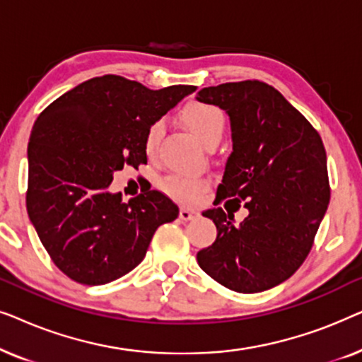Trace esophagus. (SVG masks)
Wrapping results in <instances>:
<instances>
[{
    "label": "esophagus",
    "instance_id": "34e87169",
    "mask_svg": "<svg viewBox=\"0 0 362 362\" xmlns=\"http://www.w3.org/2000/svg\"><path fill=\"white\" fill-rule=\"evenodd\" d=\"M199 216V212L196 209H191V207H186L182 206L180 209V219L182 221H191V219H196V217Z\"/></svg>",
    "mask_w": 362,
    "mask_h": 362
}]
</instances>
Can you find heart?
Masks as SVG:
<instances>
[{"label":"heart","instance_id":"1","mask_svg":"<svg viewBox=\"0 0 362 362\" xmlns=\"http://www.w3.org/2000/svg\"><path fill=\"white\" fill-rule=\"evenodd\" d=\"M180 117L182 123L187 127V130H189L204 146L216 140L221 141L222 135H224V113H222L217 107L209 105V103H187V105L181 110ZM161 132L163 127L160 122L151 123V125L148 127V130L145 133V140H143V148H145V153L148 156L155 155ZM161 187L168 196L173 197V199L181 202H192L201 196V192L206 191L207 181L196 176L173 175L161 182Z\"/></svg>","mask_w":362,"mask_h":362}]
</instances>
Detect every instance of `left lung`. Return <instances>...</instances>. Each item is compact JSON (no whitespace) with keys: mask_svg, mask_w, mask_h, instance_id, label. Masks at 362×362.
<instances>
[{"mask_svg":"<svg viewBox=\"0 0 362 362\" xmlns=\"http://www.w3.org/2000/svg\"><path fill=\"white\" fill-rule=\"evenodd\" d=\"M196 98L222 108L230 118L232 153L214 206L226 197L235 202L232 212L222 207L202 212L214 221L217 239L197 252V264L239 293L274 288L303 264L328 209L323 141L265 82L221 83L202 88ZM240 200L246 201L250 216L234 226L233 211Z\"/></svg>","mask_w":362,"mask_h":362,"instance_id":"left-lung-1","label":"left lung"}]
</instances>
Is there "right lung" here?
Returning <instances> with one entry per match:
<instances>
[{"mask_svg":"<svg viewBox=\"0 0 362 362\" xmlns=\"http://www.w3.org/2000/svg\"><path fill=\"white\" fill-rule=\"evenodd\" d=\"M196 90H151L120 76L93 77L44 108L28 145L29 219L57 269L82 285H103L145 259L155 230L180 209L160 191L128 202L108 191L113 173L146 163L151 123Z\"/></svg>","mask_w":362,"mask_h":362,"instance_id":"1","label":"right lung"}]
</instances>
